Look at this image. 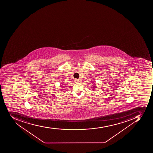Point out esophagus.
Masks as SVG:
<instances>
[{
    "mask_svg": "<svg viewBox=\"0 0 153 153\" xmlns=\"http://www.w3.org/2000/svg\"><path fill=\"white\" fill-rule=\"evenodd\" d=\"M75 82L76 83H78V82H79V80L77 78H76V79H75Z\"/></svg>",
    "mask_w": 153,
    "mask_h": 153,
    "instance_id": "esophagus-1",
    "label": "esophagus"
}]
</instances>
